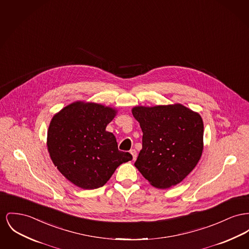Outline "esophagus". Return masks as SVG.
<instances>
[{
	"mask_svg": "<svg viewBox=\"0 0 249 249\" xmlns=\"http://www.w3.org/2000/svg\"><path fill=\"white\" fill-rule=\"evenodd\" d=\"M131 154L132 155V160L134 161V160H136V158H137V153H136V151H135V149H131Z\"/></svg>",
	"mask_w": 249,
	"mask_h": 249,
	"instance_id": "obj_1",
	"label": "esophagus"
}]
</instances>
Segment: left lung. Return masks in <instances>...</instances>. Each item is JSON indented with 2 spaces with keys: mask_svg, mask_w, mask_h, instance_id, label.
Segmentation results:
<instances>
[{
  "mask_svg": "<svg viewBox=\"0 0 249 249\" xmlns=\"http://www.w3.org/2000/svg\"><path fill=\"white\" fill-rule=\"evenodd\" d=\"M132 115L143 132L136 168L157 188H169L182 181L202 154L201 117L181 104L137 106Z\"/></svg>",
  "mask_w": 249,
  "mask_h": 249,
  "instance_id": "obj_1",
  "label": "left lung"
}]
</instances>
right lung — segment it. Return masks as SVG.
I'll return each instance as SVG.
<instances>
[{"mask_svg":"<svg viewBox=\"0 0 249 249\" xmlns=\"http://www.w3.org/2000/svg\"><path fill=\"white\" fill-rule=\"evenodd\" d=\"M116 111L96 103H74L53 117L47 146L59 171L76 186L92 190L103 186L117 166L131 161L118 150L117 139L106 126Z\"/></svg>","mask_w":249,"mask_h":249,"instance_id":"obj_1","label":"right lung"}]
</instances>
